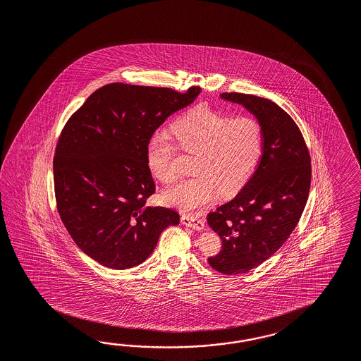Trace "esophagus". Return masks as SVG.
Masks as SVG:
<instances>
[{
  "mask_svg": "<svg viewBox=\"0 0 361 361\" xmlns=\"http://www.w3.org/2000/svg\"><path fill=\"white\" fill-rule=\"evenodd\" d=\"M181 224L186 226V227H189V228H192V230H195V231H204V228H205L204 221L198 219L197 216H193V215H183L181 216Z\"/></svg>",
  "mask_w": 361,
  "mask_h": 361,
  "instance_id": "esophagus-1",
  "label": "esophagus"
}]
</instances>
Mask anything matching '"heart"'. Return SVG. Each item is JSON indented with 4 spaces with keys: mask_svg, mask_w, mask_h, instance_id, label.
Masks as SVG:
<instances>
[{
    "mask_svg": "<svg viewBox=\"0 0 361 361\" xmlns=\"http://www.w3.org/2000/svg\"><path fill=\"white\" fill-rule=\"evenodd\" d=\"M183 149L195 154V176L163 190L161 201L181 212H195L210 204L218 192L236 193L250 180L263 152V130L251 117L224 116L200 105L171 126ZM175 145L164 131H156L147 145L148 171L156 180L171 183L176 177Z\"/></svg>",
    "mask_w": 361,
    "mask_h": 361,
    "instance_id": "obj_1",
    "label": "heart"
}]
</instances>
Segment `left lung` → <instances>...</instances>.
I'll return each instance as SVG.
<instances>
[{"label":"left lung","mask_w":361,"mask_h":361,"mask_svg":"<svg viewBox=\"0 0 361 361\" xmlns=\"http://www.w3.org/2000/svg\"><path fill=\"white\" fill-rule=\"evenodd\" d=\"M219 97L254 114L263 130V155L234 200L207 215L221 236V252L209 257L224 274L248 272L268 260L290 236L307 202L312 164L292 117L271 99L242 93Z\"/></svg>","instance_id":"1"}]
</instances>
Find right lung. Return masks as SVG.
<instances>
[{
  "label": "right lung",
  "instance_id": "add662e5",
  "mask_svg": "<svg viewBox=\"0 0 361 361\" xmlns=\"http://www.w3.org/2000/svg\"><path fill=\"white\" fill-rule=\"evenodd\" d=\"M200 93L198 87L183 94L113 82L69 118L54 159L56 204L69 235L94 262L111 269L137 267L166 227L180 224L175 210L145 205L155 193L147 145Z\"/></svg>",
  "mask_w": 361,
  "mask_h": 361
}]
</instances>
